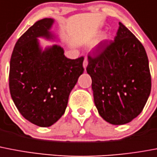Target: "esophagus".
Masks as SVG:
<instances>
[{"label": "esophagus", "instance_id": "obj_1", "mask_svg": "<svg viewBox=\"0 0 157 157\" xmlns=\"http://www.w3.org/2000/svg\"><path fill=\"white\" fill-rule=\"evenodd\" d=\"M87 64H88V61H87L86 58H85L84 61H83V64H82V65H83V68H84L85 70H86V66H87Z\"/></svg>", "mask_w": 157, "mask_h": 157}]
</instances>
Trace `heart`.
<instances>
[{"instance_id":"1","label":"heart","mask_w":157,"mask_h":157,"mask_svg":"<svg viewBox=\"0 0 157 157\" xmlns=\"http://www.w3.org/2000/svg\"><path fill=\"white\" fill-rule=\"evenodd\" d=\"M109 39V36H107V35H104V36L101 37V39H100V41L102 42V41H106Z\"/></svg>"}]
</instances>
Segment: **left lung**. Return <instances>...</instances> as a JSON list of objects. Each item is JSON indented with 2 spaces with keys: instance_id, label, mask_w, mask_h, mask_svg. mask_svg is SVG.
Listing matches in <instances>:
<instances>
[{
  "instance_id": "1",
  "label": "left lung",
  "mask_w": 157,
  "mask_h": 157,
  "mask_svg": "<svg viewBox=\"0 0 157 157\" xmlns=\"http://www.w3.org/2000/svg\"><path fill=\"white\" fill-rule=\"evenodd\" d=\"M93 52L88 56L86 72L99 114L113 125L128 123L142 112L151 92L145 48L119 22L114 40L105 41Z\"/></svg>"
}]
</instances>
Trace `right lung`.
Returning a JSON list of instances; mask_svg holds the SVG:
<instances>
[{
    "label": "right lung",
    "instance_id": "obj_1",
    "mask_svg": "<svg viewBox=\"0 0 157 157\" xmlns=\"http://www.w3.org/2000/svg\"><path fill=\"white\" fill-rule=\"evenodd\" d=\"M54 19L44 18L17 40L10 64L9 85L17 110L31 123L48 127L66 111L69 96L83 73V57H65L61 46L44 49L38 38L55 40L50 31Z\"/></svg>",
    "mask_w": 157,
    "mask_h": 157
}]
</instances>
